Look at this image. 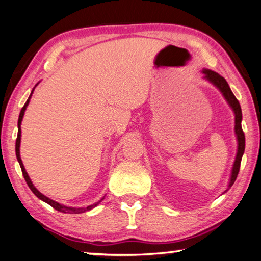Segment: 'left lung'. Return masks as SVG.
<instances>
[{
    "instance_id": "8db88e82",
    "label": "left lung",
    "mask_w": 261,
    "mask_h": 261,
    "mask_svg": "<svg viewBox=\"0 0 261 261\" xmlns=\"http://www.w3.org/2000/svg\"><path fill=\"white\" fill-rule=\"evenodd\" d=\"M201 72L204 73L203 79L208 81L210 83L215 85L218 90L221 92V95L224 96L225 100H226L228 106H230V108L232 109L233 114H234V134L237 137V142H238V146H237L236 159H234V163H233V166L231 170L230 181H228L227 189L224 191V193H225L231 189V186L233 184H234L237 176H238V173H239L240 163H242V158H243V154L245 151V135H244L243 129H242V120H243L242 108H240L238 99H237L236 96L233 95L230 85H228L226 80H225L223 76H220L219 73H217L216 71H212V70H210V69H203L201 70Z\"/></svg>"
}]
</instances>
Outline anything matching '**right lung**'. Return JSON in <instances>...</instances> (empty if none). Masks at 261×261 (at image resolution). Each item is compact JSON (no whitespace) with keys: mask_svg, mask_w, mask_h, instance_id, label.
Here are the masks:
<instances>
[{"mask_svg":"<svg viewBox=\"0 0 261 261\" xmlns=\"http://www.w3.org/2000/svg\"><path fill=\"white\" fill-rule=\"evenodd\" d=\"M37 84H38V83H37ZM37 84H36V85H37ZM36 85H35V88H36ZM35 88L33 89V91H31L28 100H27L25 104H24V107L22 108L21 112H19L18 123H17L18 132H17V139H16V145H15V150H16V157H17V161H18V163H19V166H21L23 177H24L27 184H28V186L30 188L31 191H33V193L35 194V196H36V197L38 198V199L43 200L44 203L49 204L50 206H53V207L55 208V210H57V211L63 212V213H70V215H76V213H84V212H87V211H90V210H92L93 207H96V206L98 205V204L100 203V201H102V200L104 199V197H103L100 200L97 201V203L92 204V205H89V206H87V207H70V206H65V205H63V204L57 203V201L50 199V198L44 196V194H42L40 191H38V190H37L36 188H35L34 184H33V181H31V179H30V177L28 176V173H27V171H25V169H24V165H23V163H22L21 154H19V146H21V123H22V119H23V116H24L25 109H27V107H28V104H29V102H30L31 95H33Z\"/></svg>","mask_w":261,"mask_h":261,"instance_id":"right-lung-1","label":"right lung"}]
</instances>
